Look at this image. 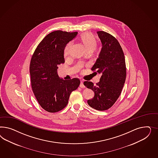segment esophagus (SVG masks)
<instances>
[{"mask_svg": "<svg viewBox=\"0 0 158 158\" xmlns=\"http://www.w3.org/2000/svg\"><path fill=\"white\" fill-rule=\"evenodd\" d=\"M80 87H81V88H85V86L83 85V81L82 80H81V81Z\"/></svg>", "mask_w": 158, "mask_h": 158, "instance_id": "obj_1", "label": "esophagus"}]
</instances>
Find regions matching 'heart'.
<instances>
[{"label":"heart","instance_id":"obj_1","mask_svg":"<svg viewBox=\"0 0 158 158\" xmlns=\"http://www.w3.org/2000/svg\"><path fill=\"white\" fill-rule=\"evenodd\" d=\"M80 39L81 40V42L84 44L85 47L86 48L87 52H92L97 47V43L95 37L93 34L89 32L84 33L81 36ZM72 42H69L66 45L64 51V55L65 58H67L69 57L70 55V52L72 48Z\"/></svg>","mask_w":158,"mask_h":158}]
</instances>
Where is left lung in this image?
Listing matches in <instances>:
<instances>
[{
	"label": "left lung",
	"instance_id": "left-lung-1",
	"mask_svg": "<svg viewBox=\"0 0 158 158\" xmlns=\"http://www.w3.org/2000/svg\"><path fill=\"white\" fill-rule=\"evenodd\" d=\"M102 48L91 70L101 75L96 85L91 81L84 85L94 93V97L87 100L91 108L98 110H108L119 98L124 86L126 68L124 53L118 40L104 31H98Z\"/></svg>",
	"mask_w": 158,
	"mask_h": 158
}]
</instances>
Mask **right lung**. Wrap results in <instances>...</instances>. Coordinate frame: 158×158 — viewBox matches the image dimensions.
Returning a JSON list of instances; mask_svg holds the SVG:
<instances>
[{"label":"right lung","mask_w":158,"mask_h":158,"mask_svg":"<svg viewBox=\"0 0 158 158\" xmlns=\"http://www.w3.org/2000/svg\"><path fill=\"white\" fill-rule=\"evenodd\" d=\"M77 32L62 31L52 32L40 42L30 62L31 86L39 104L44 110L54 113L68 104L72 91L80 85V80L60 79L58 65L65 62L64 51L67 43Z\"/></svg>","instance_id":"1"}]
</instances>
